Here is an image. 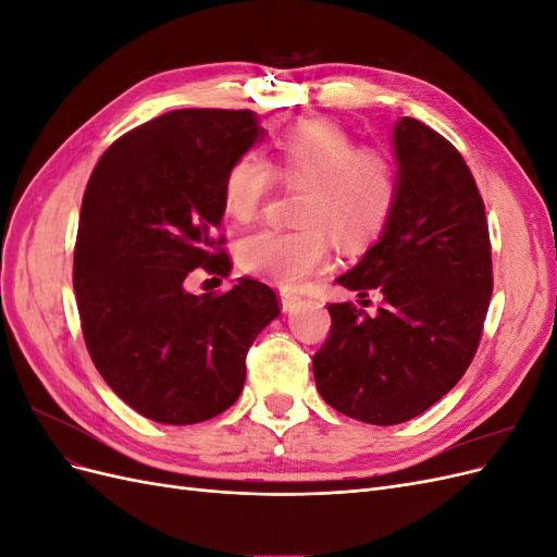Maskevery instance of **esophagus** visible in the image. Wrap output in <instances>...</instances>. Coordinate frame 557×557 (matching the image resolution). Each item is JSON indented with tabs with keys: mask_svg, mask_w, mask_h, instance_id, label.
<instances>
[{
	"mask_svg": "<svg viewBox=\"0 0 557 557\" xmlns=\"http://www.w3.org/2000/svg\"><path fill=\"white\" fill-rule=\"evenodd\" d=\"M301 305V297H297V295H293V293H281V309H283V313H293L297 307Z\"/></svg>",
	"mask_w": 557,
	"mask_h": 557,
	"instance_id": "34e87169",
	"label": "esophagus"
}]
</instances>
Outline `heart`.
Masks as SVG:
<instances>
[{"label":"heart","mask_w":557,"mask_h":557,"mask_svg":"<svg viewBox=\"0 0 557 557\" xmlns=\"http://www.w3.org/2000/svg\"><path fill=\"white\" fill-rule=\"evenodd\" d=\"M274 166L246 153L232 162L223 201L234 221H252L274 188V174L288 188H307L299 230H260L239 244L246 272L283 288H297L330 258V237L358 252L383 232L395 205V170L385 153L356 146L350 134L325 117L299 121L274 144Z\"/></svg>","instance_id":"1"}]
</instances>
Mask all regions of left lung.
Returning a JSON list of instances; mask_svg holds the SVG:
<instances>
[{
  "mask_svg": "<svg viewBox=\"0 0 557 557\" xmlns=\"http://www.w3.org/2000/svg\"><path fill=\"white\" fill-rule=\"evenodd\" d=\"M395 205L379 242L342 274L367 307L330 305L332 330L313 379L332 409L369 425L428 411L462 379L493 295L485 207L467 162L416 117L393 127Z\"/></svg>",
  "mask_w": 557,
  "mask_h": 557,
  "instance_id": "8db88e82",
  "label": "left lung"
}]
</instances>
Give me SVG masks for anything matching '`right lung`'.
<instances>
[{
	"instance_id": "add662e5",
	"label": "right lung",
	"mask_w": 557,
	"mask_h": 557,
	"mask_svg": "<svg viewBox=\"0 0 557 557\" xmlns=\"http://www.w3.org/2000/svg\"><path fill=\"white\" fill-rule=\"evenodd\" d=\"M264 137L252 111L178 109L109 146L81 205L74 293L97 372L134 411L193 425L230 409L246 352L281 313L269 285L239 278L223 295H193L205 267L227 276L223 181Z\"/></svg>"
}]
</instances>
